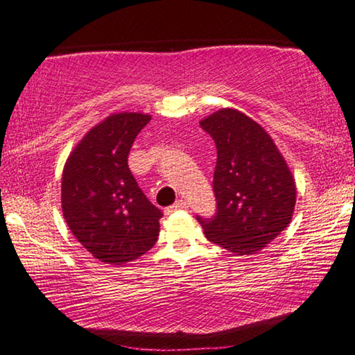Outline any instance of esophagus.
Returning a JSON list of instances; mask_svg holds the SVG:
<instances>
[{"instance_id": "1", "label": "esophagus", "mask_w": 355, "mask_h": 355, "mask_svg": "<svg viewBox=\"0 0 355 355\" xmlns=\"http://www.w3.org/2000/svg\"><path fill=\"white\" fill-rule=\"evenodd\" d=\"M188 208V202L186 200H178L177 203H173L172 207H167L166 208V214H172V213H175V211H180V209H186Z\"/></svg>"}]
</instances>
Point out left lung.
<instances>
[{"mask_svg":"<svg viewBox=\"0 0 355 355\" xmlns=\"http://www.w3.org/2000/svg\"><path fill=\"white\" fill-rule=\"evenodd\" d=\"M216 142L214 219L197 218L208 241L233 255H252L277 238L293 219L296 182L260 123L235 107L200 120Z\"/></svg>","mask_w":355,"mask_h":355,"instance_id":"left-lung-1","label":"left lung"}]
</instances>
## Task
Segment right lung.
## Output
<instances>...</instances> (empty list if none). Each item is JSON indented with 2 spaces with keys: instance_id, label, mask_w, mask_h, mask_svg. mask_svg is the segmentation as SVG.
Returning a JSON list of instances; mask_svg holds the SVG:
<instances>
[{
  "instance_id": "right-lung-1",
  "label": "right lung",
  "mask_w": 355,
  "mask_h": 355,
  "mask_svg": "<svg viewBox=\"0 0 355 355\" xmlns=\"http://www.w3.org/2000/svg\"><path fill=\"white\" fill-rule=\"evenodd\" d=\"M152 116L114 112L87 131L65 159L61 207L71 235L107 264L135 261L155 245L161 209L128 167L136 136Z\"/></svg>"
}]
</instances>
